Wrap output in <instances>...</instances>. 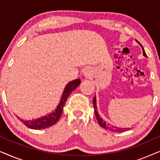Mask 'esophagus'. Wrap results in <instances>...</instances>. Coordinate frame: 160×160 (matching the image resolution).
I'll use <instances>...</instances> for the list:
<instances>
[{
    "label": "esophagus",
    "instance_id": "1",
    "mask_svg": "<svg viewBox=\"0 0 160 160\" xmlns=\"http://www.w3.org/2000/svg\"><path fill=\"white\" fill-rule=\"evenodd\" d=\"M83 73H84V75L85 77H87V78L89 77V76H91V73H92L90 69H89V68H85Z\"/></svg>",
    "mask_w": 160,
    "mask_h": 160
}]
</instances>
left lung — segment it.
Wrapping results in <instances>:
<instances>
[{"mask_svg": "<svg viewBox=\"0 0 160 160\" xmlns=\"http://www.w3.org/2000/svg\"><path fill=\"white\" fill-rule=\"evenodd\" d=\"M141 47H142V49H143L144 56H146V52H145V51H144V49L143 48V46H141ZM93 106H94V109H95V117H96V118H97L98 123H99V124L102 127V128H103L104 129H106V130H109L111 131H113V132H124V131H126L128 130H130V128H129V129L128 128H118V127L110 125V124H106V122H105L103 120H102V118L100 117V115L98 114L97 106H96V98H95V96L94 97V99H93Z\"/></svg>", "mask_w": 160, "mask_h": 160, "instance_id": "left-lung-1", "label": "left lung"}]
</instances>
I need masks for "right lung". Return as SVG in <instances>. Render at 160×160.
<instances>
[{"label": "right lung", "instance_id": "obj_1", "mask_svg": "<svg viewBox=\"0 0 160 160\" xmlns=\"http://www.w3.org/2000/svg\"><path fill=\"white\" fill-rule=\"evenodd\" d=\"M81 83V80L76 79L72 82H69L66 85L65 88L63 92L62 98H61L60 104L58 105L55 111L52 112L50 114L45 116V117L39 118L38 119L32 120V121H27V120H23L22 119H19L21 122H22L23 124L27 126L28 128L34 129V130H40V129H45L49 128L54 124H55L58 120L60 119V116L62 114L63 111V107L65 106V102L68 98V96L71 95V93L73 92Z\"/></svg>", "mask_w": 160, "mask_h": 160}]
</instances>
